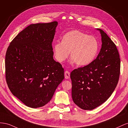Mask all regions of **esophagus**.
Returning a JSON list of instances; mask_svg holds the SVG:
<instances>
[{"label": "esophagus", "instance_id": "1", "mask_svg": "<svg viewBox=\"0 0 128 128\" xmlns=\"http://www.w3.org/2000/svg\"><path fill=\"white\" fill-rule=\"evenodd\" d=\"M64 76L65 79H69L70 77V73L68 71H65L64 72Z\"/></svg>", "mask_w": 128, "mask_h": 128}]
</instances>
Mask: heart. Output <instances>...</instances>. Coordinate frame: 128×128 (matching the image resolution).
<instances>
[{"label": "heart", "instance_id": "heart-1", "mask_svg": "<svg viewBox=\"0 0 128 128\" xmlns=\"http://www.w3.org/2000/svg\"><path fill=\"white\" fill-rule=\"evenodd\" d=\"M99 44L96 38L90 36L80 30H73L67 32L62 41H57L54 46L56 59L63 62L68 57L79 66L90 63L96 58Z\"/></svg>", "mask_w": 128, "mask_h": 128}]
</instances>
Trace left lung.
I'll use <instances>...</instances> for the list:
<instances>
[{
	"mask_svg": "<svg viewBox=\"0 0 128 128\" xmlns=\"http://www.w3.org/2000/svg\"><path fill=\"white\" fill-rule=\"evenodd\" d=\"M102 46L97 57L90 63L73 70L72 98L74 103L84 110H92L107 101L118 85L120 61L115 43L104 31Z\"/></svg>",
	"mask_w": 128,
	"mask_h": 128,
	"instance_id": "obj_1",
	"label": "left lung"
}]
</instances>
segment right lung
I'll use <instances>...</instances> for the list:
<instances>
[{
    "instance_id": "right-lung-1",
    "label": "right lung",
    "mask_w": 128,
    "mask_h": 128,
    "mask_svg": "<svg viewBox=\"0 0 128 128\" xmlns=\"http://www.w3.org/2000/svg\"><path fill=\"white\" fill-rule=\"evenodd\" d=\"M57 21L28 26L10 43L5 76L10 92L27 106L36 108L52 99L64 79V68L53 58Z\"/></svg>"
}]
</instances>
